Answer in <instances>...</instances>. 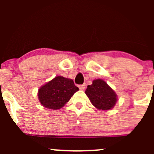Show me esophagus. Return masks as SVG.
Instances as JSON below:
<instances>
[{
	"label": "esophagus",
	"instance_id": "esophagus-1",
	"mask_svg": "<svg viewBox=\"0 0 154 154\" xmlns=\"http://www.w3.org/2000/svg\"><path fill=\"white\" fill-rule=\"evenodd\" d=\"M85 88V84H82V85H79V88L80 90H84Z\"/></svg>",
	"mask_w": 154,
	"mask_h": 154
}]
</instances>
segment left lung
I'll list each match as a JSON object with an SVG mask.
<instances>
[{"mask_svg":"<svg viewBox=\"0 0 154 154\" xmlns=\"http://www.w3.org/2000/svg\"><path fill=\"white\" fill-rule=\"evenodd\" d=\"M85 93L92 104L100 110L113 108L117 100L115 92L100 79L94 80L91 85H88Z\"/></svg>","mask_w":154,"mask_h":154,"instance_id":"left-lung-1","label":"left lung"}]
</instances>
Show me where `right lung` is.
Listing matches in <instances>:
<instances>
[{
  "instance_id": "right-lung-1",
  "label": "right lung",
  "mask_w": 154,
  "mask_h": 154,
  "mask_svg": "<svg viewBox=\"0 0 154 154\" xmlns=\"http://www.w3.org/2000/svg\"><path fill=\"white\" fill-rule=\"evenodd\" d=\"M78 90L72 80L57 76L39 89L38 98L43 106L50 109H60Z\"/></svg>"
}]
</instances>
